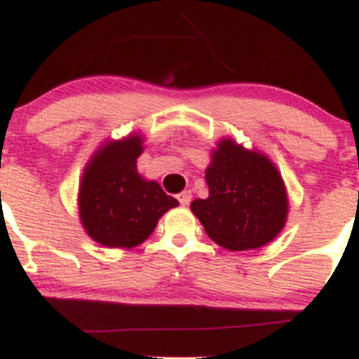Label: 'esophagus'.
Wrapping results in <instances>:
<instances>
[{
	"label": "esophagus",
	"instance_id": "esophagus-1",
	"mask_svg": "<svg viewBox=\"0 0 359 359\" xmlns=\"http://www.w3.org/2000/svg\"><path fill=\"white\" fill-rule=\"evenodd\" d=\"M177 198H179L180 205H189V202H191V191H182V193H180V195L177 196Z\"/></svg>",
	"mask_w": 359,
	"mask_h": 359
}]
</instances>
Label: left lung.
<instances>
[{"label": "left lung", "mask_w": 359, "mask_h": 359, "mask_svg": "<svg viewBox=\"0 0 359 359\" xmlns=\"http://www.w3.org/2000/svg\"><path fill=\"white\" fill-rule=\"evenodd\" d=\"M209 196L191 202L207 236L230 251L257 250L278 237L289 216V195L276 164L232 138L217 142L205 170Z\"/></svg>", "instance_id": "obj_1"}]
</instances>
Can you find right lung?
<instances>
[{
	"label": "right lung",
	"instance_id": "obj_1",
	"mask_svg": "<svg viewBox=\"0 0 359 359\" xmlns=\"http://www.w3.org/2000/svg\"><path fill=\"white\" fill-rule=\"evenodd\" d=\"M143 136L133 133L108 140L83 170L78 193L79 221L95 243L130 250L145 243L164 212L179 205L156 180L140 175Z\"/></svg>",
	"mask_w": 359,
	"mask_h": 359
}]
</instances>
